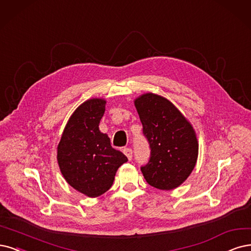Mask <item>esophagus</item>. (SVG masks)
Segmentation results:
<instances>
[{"instance_id":"obj_1","label":"esophagus","mask_w":251,"mask_h":251,"mask_svg":"<svg viewBox=\"0 0 251 251\" xmlns=\"http://www.w3.org/2000/svg\"><path fill=\"white\" fill-rule=\"evenodd\" d=\"M123 152L127 156V158L129 160H131V158H132V150L130 149V148H125V149L123 150Z\"/></svg>"}]
</instances>
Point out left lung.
Segmentation results:
<instances>
[{"mask_svg": "<svg viewBox=\"0 0 251 251\" xmlns=\"http://www.w3.org/2000/svg\"><path fill=\"white\" fill-rule=\"evenodd\" d=\"M134 105L151 148L149 162L141 168L146 181L161 190L179 187L197 164L196 130L165 97L146 93L134 100Z\"/></svg>", "mask_w": 251, "mask_h": 251, "instance_id": "obj_1", "label": "left lung"}]
</instances>
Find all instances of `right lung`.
I'll return each mask as SVG.
<instances>
[{
	"label": "right lung",
	"mask_w": 251,
	"mask_h": 251,
	"mask_svg": "<svg viewBox=\"0 0 251 251\" xmlns=\"http://www.w3.org/2000/svg\"><path fill=\"white\" fill-rule=\"evenodd\" d=\"M106 100L91 98L70 116L58 145L57 160L64 179L78 192L97 198L106 192L127 157L99 130Z\"/></svg>",
	"instance_id": "add662e5"
}]
</instances>
